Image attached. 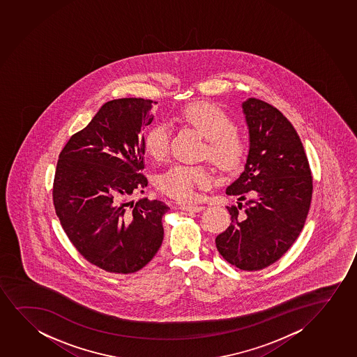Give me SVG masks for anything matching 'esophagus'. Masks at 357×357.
Instances as JSON below:
<instances>
[{"label":"esophagus","mask_w":357,"mask_h":357,"mask_svg":"<svg viewBox=\"0 0 357 357\" xmlns=\"http://www.w3.org/2000/svg\"><path fill=\"white\" fill-rule=\"evenodd\" d=\"M181 209L185 211V212H191V213H196V212H201L204 211V206H196V204H181Z\"/></svg>","instance_id":"esophagus-1"}]
</instances>
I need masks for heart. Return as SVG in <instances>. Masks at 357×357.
Wrapping results in <instances>:
<instances>
[{
	"instance_id": "heart-1",
	"label": "heart",
	"mask_w": 357,
	"mask_h": 357,
	"mask_svg": "<svg viewBox=\"0 0 357 357\" xmlns=\"http://www.w3.org/2000/svg\"><path fill=\"white\" fill-rule=\"evenodd\" d=\"M179 121L191 127L206 139L204 156L222 172L234 173L241 168L247 158V144L236 133V125L222 107L209 102H196L186 107ZM171 130L167 123L153 125L144 139L146 153L156 161H162L169 153ZM213 174L206 166L176 165L158 178V190L178 201H191L197 189H207Z\"/></svg>"
}]
</instances>
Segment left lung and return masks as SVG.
Returning a JSON list of instances; mask_svg holds the SVG:
<instances>
[{"instance_id": "obj_1", "label": "left lung", "mask_w": 357, "mask_h": 357, "mask_svg": "<svg viewBox=\"0 0 357 357\" xmlns=\"http://www.w3.org/2000/svg\"><path fill=\"white\" fill-rule=\"evenodd\" d=\"M250 132L245 171L227 194L245 199L227 207L230 227L215 238L227 263L257 271L278 261L294 243L310 209L312 176L301 138L276 107L260 99L242 102Z\"/></svg>"}]
</instances>
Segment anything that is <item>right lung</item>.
<instances>
[{
	"label": "right lung",
	"instance_id": "right-lung-1",
	"mask_svg": "<svg viewBox=\"0 0 357 357\" xmlns=\"http://www.w3.org/2000/svg\"><path fill=\"white\" fill-rule=\"evenodd\" d=\"M156 102L122 98L105 102L59 153L53 204L79 255L107 273H132L162 245V201H130L148 185L144 130Z\"/></svg>",
	"mask_w": 357,
	"mask_h": 357
}]
</instances>
